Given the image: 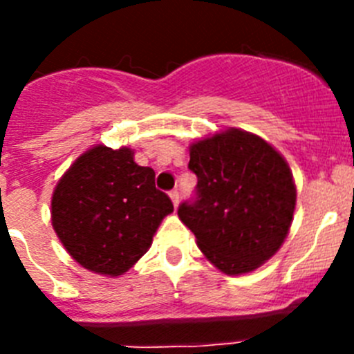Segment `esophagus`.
Listing matches in <instances>:
<instances>
[{"instance_id": "34e87169", "label": "esophagus", "mask_w": 354, "mask_h": 354, "mask_svg": "<svg viewBox=\"0 0 354 354\" xmlns=\"http://www.w3.org/2000/svg\"><path fill=\"white\" fill-rule=\"evenodd\" d=\"M170 198H171V202H174L175 207H177V205H179V192H177V189H171Z\"/></svg>"}]
</instances>
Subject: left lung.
Here are the masks:
<instances>
[{
    "label": "left lung",
    "mask_w": 354,
    "mask_h": 354,
    "mask_svg": "<svg viewBox=\"0 0 354 354\" xmlns=\"http://www.w3.org/2000/svg\"><path fill=\"white\" fill-rule=\"evenodd\" d=\"M195 198L179 205L196 245L227 274L257 270L289 234L296 186L286 159L262 138L228 129L189 147Z\"/></svg>",
    "instance_id": "8db88e82"
}]
</instances>
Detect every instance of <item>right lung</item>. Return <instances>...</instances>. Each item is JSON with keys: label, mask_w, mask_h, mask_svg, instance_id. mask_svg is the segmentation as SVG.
<instances>
[{"label": "right lung", "mask_w": 354, "mask_h": 354, "mask_svg": "<svg viewBox=\"0 0 354 354\" xmlns=\"http://www.w3.org/2000/svg\"><path fill=\"white\" fill-rule=\"evenodd\" d=\"M127 147L86 150L56 184L51 220L72 259L99 274H124L152 245L159 223L174 211L156 189L154 170L140 167Z\"/></svg>", "instance_id": "1"}]
</instances>
